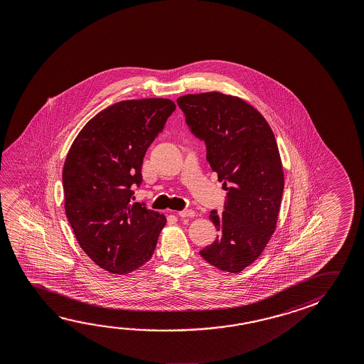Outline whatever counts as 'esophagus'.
<instances>
[{"label": "esophagus", "instance_id": "esophagus-1", "mask_svg": "<svg viewBox=\"0 0 364 364\" xmlns=\"http://www.w3.org/2000/svg\"><path fill=\"white\" fill-rule=\"evenodd\" d=\"M178 215L181 217V218H191V217H194V215H196V212H194V210H191V209H184V210H180V212H178Z\"/></svg>", "mask_w": 364, "mask_h": 364}]
</instances>
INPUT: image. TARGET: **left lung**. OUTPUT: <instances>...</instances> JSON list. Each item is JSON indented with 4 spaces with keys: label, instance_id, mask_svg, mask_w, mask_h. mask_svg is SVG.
<instances>
[{
    "label": "left lung",
    "instance_id": "1",
    "mask_svg": "<svg viewBox=\"0 0 364 364\" xmlns=\"http://www.w3.org/2000/svg\"><path fill=\"white\" fill-rule=\"evenodd\" d=\"M191 133L227 191L225 210H212L218 231L200 257L222 272L240 273L262 255L274 233L284 173L274 133L262 114L237 96L217 91L178 97Z\"/></svg>",
    "mask_w": 364,
    "mask_h": 364
}]
</instances>
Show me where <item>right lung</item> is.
<instances>
[{
  "label": "right lung",
  "mask_w": 364,
  "mask_h": 364,
  "mask_svg": "<svg viewBox=\"0 0 364 364\" xmlns=\"http://www.w3.org/2000/svg\"><path fill=\"white\" fill-rule=\"evenodd\" d=\"M176 109L168 99L124 100L90 119L67 154L62 181L67 220L100 268L127 274L149 262L166 217L133 203L144 154Z\"/></svg>",
  "instance_id": "add662e5"
}]
</instances>
